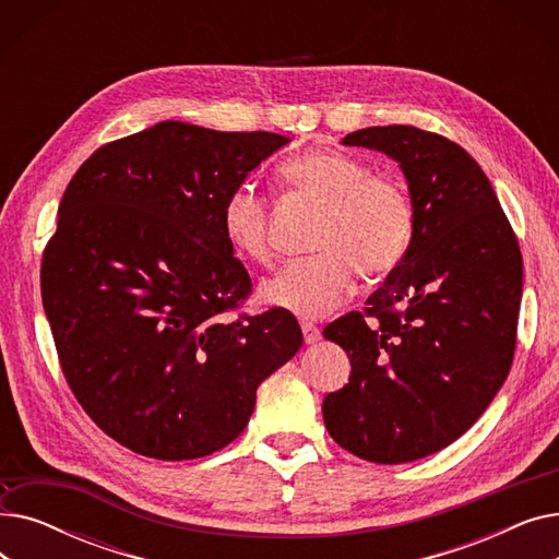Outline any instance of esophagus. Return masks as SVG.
Listing matches in <instances>:
<instances>
[{
    "instance_id": "esophagus-1",
    "label": "esophagus",
    "mask_w": 559,
    "mask_h": 559,
    "mask_svg": "<svg viewBox=\"0 0 559 559\" xmlns=\"http://www.w3.org/2000/svg\"><path fill=\"white\" fill-rule=\"evenodd\" d=\"M301 333H304V340L306 344H314L319 340V329L314 324H310V321H304L301 324Z\"/></svg>"
}]
</instances>
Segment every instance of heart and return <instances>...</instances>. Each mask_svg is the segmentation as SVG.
<instances>
[{"mask_svg":"<svg viewBox=\"0 0 559 559\" xmlns=\"http://www.w3.org/2000/svg\"><path fill=\"white\" fill-rule=\"evenodd\" d=\"M289 190L324 203L314 230L319 253L287 262L260 287L262 301L301 319L335 310L356 285L358 270L383 276L399 267L415 235V203L388 174H369L354 156L312 150L278 169ZM230 249L258 264L272 260L270 203L253 186H235L222 203Z\"/></svg>","mask_w":559,"mask_h":559,"instance_id":"b5f03b06","label":"heart"}]
</instances>
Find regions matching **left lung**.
Here are the masks:
<instances>
[{
    "instance_id": "left-lung-1",
    "label": "left lung",
    "mask_w": 559,
    "mask_h": 559,
    "mask_svg": "<svg viewBox=\"0 0 559 559\" xmlns=\"http://www.w3.org/2000/svg\"><path fill=\"white\" fill-rule=\"evenodd\" d=\"M342 142L401 165L415 235L367 308L324 329L350 358V376L321 409L348 453L378 464L413 462L455 442L506 383L521 249L485 171L453 140L392 124Z\"/></svg>"
}]
</instances>
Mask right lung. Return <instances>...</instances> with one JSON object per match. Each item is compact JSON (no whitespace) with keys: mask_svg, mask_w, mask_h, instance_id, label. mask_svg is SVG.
<instances>
[{"mask_svg":"<svg viewBox=\"0 0 559 559\" xmlns=\"http://www.w3.org/2000/svg\"><path fill=\"white\" fill-rule=\"evenodd\" d=\"M287 142L169 120L99 146L66 188L43 253L45 314L74 399L133 453L224 449L304 344L287 310L228 317L251 278L222 203Z\"/></svg>","mask_w":559,"mask_h":559,"instance_id":"1","label":"right lung"}]
</instances>
